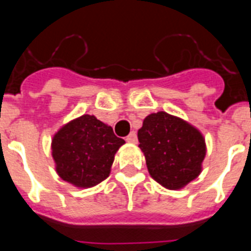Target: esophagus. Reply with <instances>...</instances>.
Instances as JSON below:
<instances>
[{"mask_svg":"<svg viewBox=\"0 0 251 251\" xmlns=\"http://www.w3.org/2000/svg\"><path fill=\"white\" fill-rule=\"evenodd\" d=\"M126 141L129 142V143H137V134L136 132H130L129 134L127 136Z\"/></svg>","mask_w":251,"mask_h":251,"instance_id":"obj_1","label":"esophagus"}]
</instances>
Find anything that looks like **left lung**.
Segmentation results:
<instances>
[{
	"mask_svg": "<svg viewBox=\"0 0 251 251\" xmlns=\"http://www.w3.org/2000/svg\"><path fill=\"white\" fill-rule=\"evenodd\" d=\"M148 172L168 190H179L202 171L206 143L202 133L183 119L166 112L147 115L138 130Z\"/></svg>",
	"mask_w": 251,
	"mask_h": 251,
	"instance_id": "1",
	"label": "left lung"
}]
</instances>
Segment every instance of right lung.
<instances>
[{"mask_svg":"<svg viewBox=\"0 0 251 251\" xmlns=\"http://www.w3.org/2000/svg\"><path fill=\"white\" fill-rule=\"evenodd\" d=\"M124 143L110 126L84 114L64 124L52 137L55 170L75 187H94L109 176L115 153Z\"/></svg>","mask_w":251,"mask_h":251,"instance_id":"right-lung-1","label":"right lung"}]
</instances>
